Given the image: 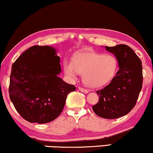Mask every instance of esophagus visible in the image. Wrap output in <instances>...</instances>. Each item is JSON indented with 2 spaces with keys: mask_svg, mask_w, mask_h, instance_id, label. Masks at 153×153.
I'll use <instances>...</instances> for the list:
<instances>
[{
  "mask_svg": "<svg viewBox=\"0 0 153 153\" xmlns=\"http://www.w3.org/2000/svg\"><path fill=\"white\" fill-rule=\"evenodd\" d=\"M79 90L81 92H83V93H88V90L86 89V88H84L82 87H79Z\"/></svg>",
  "mask_w": 153,
  "mask_h": 153,
  "instance_id": "34e87169",
  "label": "esophagus"
}]
</instances>
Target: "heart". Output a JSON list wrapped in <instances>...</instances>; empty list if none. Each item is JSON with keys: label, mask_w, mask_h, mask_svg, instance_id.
I'll use <instances>...</instances> for the list:
<instances>
[{"label": "heart", "mask_w": 153, "mask_h": 153, "mask_svg": "<svg viewBox=\"0 0 153 153\" xmlns=\"http://www.w3.org/2000/svg\"><path fill=\"white\" fill-rule=\"evenodd\" d=\"M117 60L111 55L97 53H85L77 55L74 65L66 63L65 71L69 76L77 73L83 74V80L86 85L99 87L109 82L117 70Z\"/></svg>", "instance_id": "1"}]
</instances>
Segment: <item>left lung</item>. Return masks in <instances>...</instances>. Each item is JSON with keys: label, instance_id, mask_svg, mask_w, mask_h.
Wrapping results in <instances>:
<instances>
[{"label": "left lung", "instance_id": "1", "mask_svg": "<svg viewBox=\"0 0 153 153\" xmlns=\"http://www.w3.org/2000/svg\"><path fill=\"white\" fill-rule=\"evenodd\" d=\"M106 49L115 55L120 68L111 82L96 91L99 101L92 108L99 117L116 119L126 115L135 106L142 88V61L128 45L106 46Z\"/></svg>", "mask_w": 153, "mask_h": 153}]
</instances>
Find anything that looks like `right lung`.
Returning <instances> with one entry per match:
<instances>
[{
	"mask_svg": "<svg viewBox=\"0 0 153 153\" xmlns=\"http://www.w3.org/2000/svg\"><path fill=\"white\" fill-rule=\"evenodd\" d=\"M60 72V57L46 45L31 47L13 62L9 94L27 122L45 124L62 113L67 95L76 87L59 77Z\"/></svg>",
	"mask_w": 153,
	"mask_h": 153,
	"instance_id": "right-lung-1",
	"label": "right lung"
}]
</instances>
